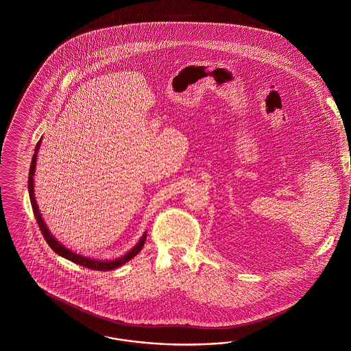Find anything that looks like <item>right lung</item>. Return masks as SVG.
Returning <instances> with one entry per match:
<instances>
[{
    "mask_svg": "<svg viewBox=\"0 0 351 351\" xmlns=\"http://www.w3.org/2000/svg\"><path fill=\"white\" fill-rule=\"evenodd\" d=\"M41 145V138L40 141L37 143L36 149H34V154L32 157V163H31V169H29V178H28V191H29V198H31V204H32L33 213H34V217L38 223V226L41 229V233L43 234V238L45 241L47 242V245H50L53 250V252H56L58 255L62 256L64 258L78 264V265L85 266L88 269H93V270H99V271H103V270H113L118 266H122L123 264H126L128 260H131L132 257L138 255V252L141 251L143 245L145 243V239H147V233L143 234L141 239L138 241V245H135L132 250H130L126 255L121 256L116 260H109V261H100V260H94V258H90V257H86V256L78 255L73 251H71L69 248L64 247L58 239H55L53 237V234L49 232L46 223L43 220V216L41 213L38 210V206L36 202V198H34V184H33V176H34V171H36V162H37V153H38V149Z\"/></svg>",
    "mask_w": 351,
    "mask_h": 351,
    "instance_id": "obj_1",
    "label": "right lung"
}]
</instances>
